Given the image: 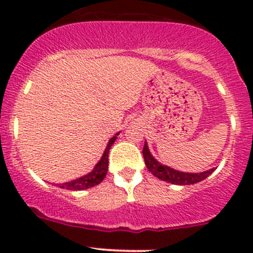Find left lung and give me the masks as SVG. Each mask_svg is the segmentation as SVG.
Masks as SVG:
<instances>
[{
  "instance_id": "8db88e82",
  "label": "left lung",
  "mask_w": 253,
  "mask_h": 253,
  "mask_svg": "<svg viewBox=\"0 0 253 253\" xmlns=\"http://www.w3.org/2000/svg\"><path fill=\"white\" fill-rule=\"evenodd\" d=\"M143 158L147 165V169L152 172L155 177L160 178L167 182L174 183V185H193L200 181L205 180L208 177L214 169L207 170L205 172H198V174H190V172L177 171V170L171 169V168L163 165L150 154L149 148H148L147 142H144V148H143Z\"/></svg>"
}]
</instances>
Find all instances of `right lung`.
<instances>
[{"instance_id":"1","label":"right lung","mask_w":253,"mask_h":253,"mask_svg":"<svg viewBox=\"0 0 253 253\" xmlns=\"http://www.w3.org/2000/svg\"><path fill=\"white\" fill-rule=\"evenodd\" d=\"M119 133L115 134L110 141H109L108 145H106L105 152H104V154H103V157H101V159L99 160L98 164L95 165V168H94V169L91 170L89 174L82 176V177H79V178H76V180H73V181H70V182L61 183L60 187L65 188V190H70V191H81V190H86V188H90V187H93V186L100 183L101 181L104 180V177L106 176V172H108L109 150H110L111 145L114 144V142L116 141Z\"/></svg>"}]
</instances>
